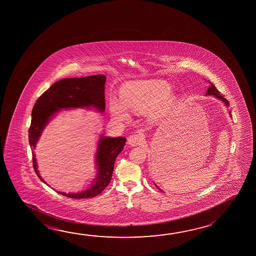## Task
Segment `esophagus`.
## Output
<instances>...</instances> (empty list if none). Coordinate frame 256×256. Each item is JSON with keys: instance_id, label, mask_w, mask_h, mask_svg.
Returning <instances> with one entry per match:
<instances>
[{"instance_id": "obj_1", "label": "esophagus", "mask_w": 256, "mask_h": 256, "mask_svg": "<svg viewBox=\"0 0 256 256\" xmlns=\"http://www.w3.org/2000/svg\"><path fill=\"white\" fill-rule=\"evenodd\" d=\"M144 141V136L142 133H134V134H131L128 138V142L130 144V146H140Z\"/></svg>"}]
</instances>
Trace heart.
Wrapping results in <instances>:
<instances>
[{
    "mask_svg": "<svg viewBox=\"0 0 256 256\" xmlns=\"http://www.w3.org/2000/svg\"><path fill=\"white\" fill-rule=\"evenodd\" d=\"M172 88L164 82L140 81L128 84L120 91L122 102L112 100L110 104V114L118 120L128 118L127 109L134 112H149L162 104L168 109L174 104V98L170 96Z\"/></svg>",
    "mask_w": 256,
    "mask_h": 256,
    "instance_id": "1",
    "label": "heart"
}]
</instances>
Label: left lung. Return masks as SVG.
<instances>
[{
	"label": "left lung",
	"instance_id": "8db88e82",
	"mask_svg": "<svg viewBox=\"0 0 256 256\" xmlns=\"http://www.w3.org/2000/svg\"><path fill=\"white\" fill-rule=\"evenodd\" d=\"M206 96H214L217 97V98L220 99V100H222V101L226 104V106H228V107L230 106V102H228V101L226 100L225 97L220 94V91H218L217 88H215V86H214L212 83H210V86L209 89H208ZM230 112V115H231V112Z\"/></svg>",
	"mask_w": 256,
	"mask_h": 256
}]
</instances>
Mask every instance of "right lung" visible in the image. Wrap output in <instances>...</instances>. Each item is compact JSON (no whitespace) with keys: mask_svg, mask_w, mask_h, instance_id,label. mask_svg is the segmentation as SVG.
<instances>
[{"mask_svg":"<svg viewBox=\"0 0 256 256\" xmlns=\"http://www.w3.org/2000/svg\"><path fill=\"white\" fill-rule=\"evenodd\" d=\"M105 80L104 75L64 78L54 83L44 92L36 102L32 110V120L28 130V140L32 149H34L36 144L50 118L58 112L60 109L96 107L102 112L105 109ZM126 141V139L122 136L115 138L101 136L96 152L98 174L94 184L91 188L80 193H59L64 196L75 199L90 198L101 194L110 182L115 160L123 150ZM32 155L34 172L38 178L44 182L39 175L33 152Z\"/></svg>","mask_w":256,"mask_h":256,"instance_id":"1","label":"right lung"}]
</instances>
